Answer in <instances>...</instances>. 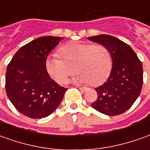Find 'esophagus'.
Returning <instances> with one entry per match:
<instances>
[{
  "label": "esophagus",
  "mask_w": 150,
  "mask_h": 150,
  "mask_svg": "<svg viewBox=\"0 0 150 150\" xmlns=\"http://www.w3.org/2000/svg\"><path fill=\"white\" fill-rule=\"evenodd\" d=\"M79 90H80V92H81V93H85L86 91H87V88H83V87H79Z\"/></svg>",
  "instance_id": "esophagus-1"
}]
</instances>
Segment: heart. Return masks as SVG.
<instances>
[{
    "label": "heart",
    "instance_id": "1",
    "mask_svg": "<svg viewBox=\"0 0 150 150\" xmlns=\"http://www.w3.org/2000/svg\"><path fill=\"white\" fill-rule=\"evenodd\" d=\"M60 53L63 59L56 54L46 59L47 71L58 83H64L73 75L75 66L80 74L75 79L78 83L100 85L110 74L111 53L102 45L71 43L62 46Z\"/></svg>",
    "mask_w": 150,
    "mask_h": 150
}]
</instances>
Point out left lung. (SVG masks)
Instances as JSON below:
<instances>
[{"mask_svg":"<svg viewBox=\"0 0 150 150\" xmlns=\"http://www.w3.org/2000/svg\"><path fill=\"white\" fill-rule=\"evenodd\" d=\"M105 46L112 56V69L104 84L95 88L97 99L92 103L96 110L109 116L127 110L141 94L143 68L136 53L127 44L109 35L88 37Z\"/></svg>","mask_w":150,"mask_h":150,"instance_id":"left-lung-1","label":"left lung"}]
</instances>
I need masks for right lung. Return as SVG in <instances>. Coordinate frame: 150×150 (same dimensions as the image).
<instances>
[{
  "label": "right lung",
  "instance_id": "right-lung-1",
  "mask_svg": "<svg viewBox=\"0 0 150 150\" xmlns=\"http://www.w3.org/2000/svg\"><path fill=\"white\" fill-rule=\"evenodd\" d=\"M62 38L35 39L21 47L7 67L6 94L17 110L31 119L51 115L67 90L50 78L46 69L48 55Z\"/></svg>",
  "mask_w": 150,
  "mask_h": 150
}]
</instances>
